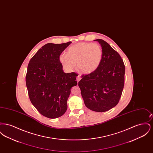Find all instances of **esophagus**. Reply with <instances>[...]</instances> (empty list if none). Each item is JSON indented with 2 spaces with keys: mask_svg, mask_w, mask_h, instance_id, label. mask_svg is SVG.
<instances>
[{
  "mask_svg": "<svg viewBox=\"0 0 153 153\" xmlns=\"http://www.w3.org/2000/svg\"><path fill=\"white\" fill-rule=\"evenodd\" d=\"M81 80V77H80V75H79V76H77V82Z\"/></svg>",
  "mask_w": 153,
  "mask_h": 153,
  "instance_id": "obj_1",
  "label": "esophagus"
}]
</instances>
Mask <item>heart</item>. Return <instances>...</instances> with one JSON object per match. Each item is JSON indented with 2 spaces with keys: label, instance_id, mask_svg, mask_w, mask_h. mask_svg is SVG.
Segmentation results:
<instances>
[{
  "label": "heart",
  "instance_id": "1",
  "mask_svg": "<svg viewBox=\"0 0 153 153\" xmlns=\"http://www.w3.org/2000/svg\"><path fill=\"white\" fill-rule=\"evenodd\" d=\"M102 58V47L97 44L79 43L71 46L67 54H62L59 60L66 70L71 71L76 65L84 74L93 73L99 68Z\"/></svg>",
  "mask_w": 153,
  "mask_h": 153
}]
</instances>
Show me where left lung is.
I'll use <instances>...</instances> for the list:
<instances>
[{
  "label": "left lung",
  "instance_id": "obj_1",
  "mask_svg": "<svg viewBox=\"0 0 153 153\" xmlns=\"http://www.w3.org/2000/svg\"><path fill=\"white\" fill-rule=\"evenodd\" d=\"M100 44L102 62L93 73L82 75L78 83L85 106L96 112H105L115 107L121 97L124 84L125 66L119 54L107 42Z\"/></svg>",
  "mask_w": 153,
  "mask_h": 153
}]
</instances>
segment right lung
<instances>
[{
  "label": "right lung",
  "mask_w": 153,
  "mask_h": 153,
  "mask_svg": "<svg viewBox=\"0 0 153 153\" xmlns=\"http://www.w3.org/2000/svg\"><path fill=\"white\" fill-rule=\"evenodd\" d=\"M72 43L46 44L30 60L26 84L30 100L38 111L51 119L65 113L71 89L77 84V73H64L59 56Z\"/></svg>",
  "instance_id": "add662e5"
}]
</instances>
